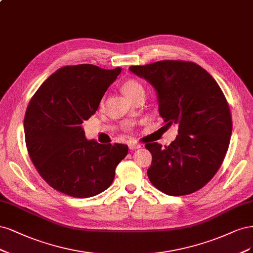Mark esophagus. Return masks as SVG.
<instances>
[{
  "mask_svg": "<svg viewBox=\"0 0 253 253\" xmlns=\"http://www.w3.org/2000/svg\"><path fill=\"white\" fill-rule=\"evenodd\" d=\"M141 147H142V145L140 143L135 142V141H131V142L129 143V148L131 149V150H135V149H138V148H141Z\"/></svg>",
  "mask_w": 253,
  "mask_h": 253,
  "instance_id": "esophagus-1",
  "label": "esophagus"
}]
</instances>
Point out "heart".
I'll return each instance as SVG.
<instances>
[{"label":"heart","mask_w":253,"mask_h":253,"mask_svg":"<svg viewBox=\"0 0 253 253\" xmlns=\"http://www.w3.org/2000/svg\"><path fill=\"white\" fill-rule=\"evenodd\" d=\"M122 88H123L125 94L127 96H129L131 100L133 99L134 96H136L137 94L145 93L143 84L141 82H138V81L134 80V79H129V80L125 81V82L123 83V85H122ZM100 105L101 106L104 105V99L101 101Z\"/></svg>","instance_id":"b5f03b06"}]
</instances>
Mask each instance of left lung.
<instances>
[{
    "label": "left lung",
    "mask_w": 253,
    "mask_h": 253,
    "mask_svg": "<svg viewBox=\"0 0 253 253\" xmlns=\"http://www.w3.org/2000/svg\"><path fill=\"white\" fill-rule=\"evenodd\" d=\"M129 69L157 90L159 113L166 126L178 125V134L169 146L145 145L152 154L149 181L173 197L203 188L221 167L232 132L222 89L193 62L165 60Z\"/></svg>",
    "instance_id": "left-lung-1"
}]
</instances>
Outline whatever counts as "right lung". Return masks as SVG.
Masks as SVG:
<instances>
[{"instance_id":"obj_1","label":"right lung","mask_w":253,"mask_h":253,"mask_svg":"<svg viewBox=\"0 0 253 253\" xmlns=\"http://www.w3.org/2000/svg\"><path fill=\"white\" fill-rule=\"evenodd\" d=\"M122 68L91 64L56 70L31 97L24 119L26 147L44 181L72 198H90L112 184L124 144L88 141L82 128Z\"/></svg>"}]
</instances>
